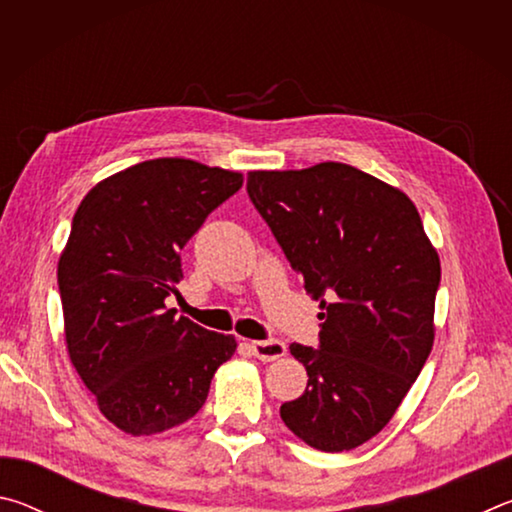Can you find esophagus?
Wrapping results in <instances>:
<instances>
[{
  "instance_id": "esophagus-1",
  "label": "esophagus",
  "mask_w": 512,
  "mask_h": 512,
  "mask_svg": "<svg viewBox=\"0 0 512 512\" xmlns=\"http://www.w3.org/2000/svg\"><path fill=\"white\" fill-rule=\"evenodd\" d=\"M250 348H253L255 357L262 359V361H275V359H280V357H284V354H287V345H284L282 341H277V339L253 341Z\"/></svg>"
}]
</instances>
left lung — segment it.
I'll list each match as a JSON object with an SVG mask.
<instances>
[{"instance_id": "1", "label": "left lung", "mask_w": 512, "mask_h": 512, "mask_svg": "<svg viewBox=\"0 0 512 512\" xmlns=\"http://www.w3.org/2000/svg\"><path fill=\"white\" fill-rule=\"evenodd\" d=\"M248 196L320 302V350L293 343L307 391L287 427L350 452L386 427L433 348L440 257L402 189L343 162L250 171Z\"/></svg>"}]
</instances>
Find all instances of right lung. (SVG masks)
Here are the masks:
<instances>
[{
	"instance_id": "1",
	"label": "right lung",
	"mask_w": 512,
	"mask_h": 512,
	"mask_svg": "<svg viewBox=\"0 0 512 512\" xmlns=\"http://www.w3.org/2000/svg\"><path fill=\"white\" fill-rule=\"evenodd\" d=\"M244 185L239 171L187 158L133 164L94 185L58 259L65 343L103 418L153 436L201 411L216 368L237 350L167 309L180 250Z\"/></svg>"
}]
</instances>
